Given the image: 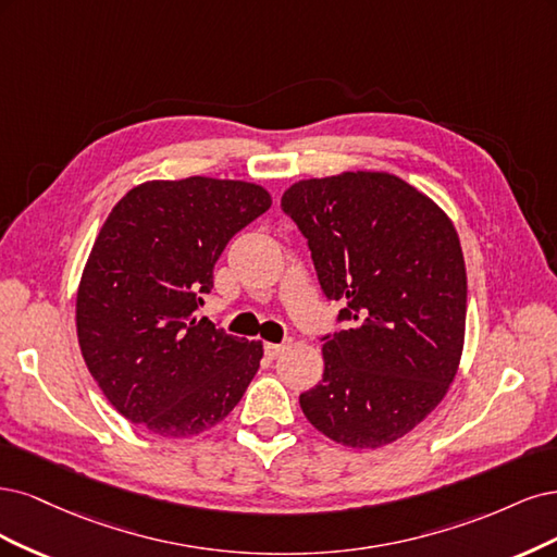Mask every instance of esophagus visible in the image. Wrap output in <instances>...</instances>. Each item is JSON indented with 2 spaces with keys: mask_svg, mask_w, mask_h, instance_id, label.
Masks as SVG:
<instances>
[{
  "mask_svg": "<svg viewBox=\"0 0 557 557\" xmlns=\"http://www.w3.org/2000/svg\"><path fill=\"white\" fill-rule=\"evenodd\" d=\"M284 349H286V345H271V343H268L265 345V356L268 358H277V356L284 354Z\"/></svg>",
  "mask_w": 557,
  "mask_h": 557,
  "instance_id": "1",
  "label": "esophagus"
}]
</instances>
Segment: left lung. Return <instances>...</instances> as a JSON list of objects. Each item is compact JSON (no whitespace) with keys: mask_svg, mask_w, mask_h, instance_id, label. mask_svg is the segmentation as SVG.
Instances as JSON below:
<instances>
[{"mask_svg":"<svg viewBox=\"0 0 557 557\" xmlns=\"http://www.w3.org/2000/svg\"><path fill=\"white\" fill-rule=\"evenodd\" d=\"M282 210L308 240L321 292L347 300L324 335V376L300 393L337 444L376 448L417 428L454 382L468 312L458 233L444 210L391 173L292 185Z\"/></svg>","mask_w":557,"mask_h":557,"instance_id":"obj_1","label":"left lung"}]
</instances>
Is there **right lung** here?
Instances as JSON below:
<instances>
[{"label": "right lung", "mask_w": 557, "mask_h": 557, "mask_svg": "<svg viewBox=\"0 0 557 557\" xmlns=\"http://www.w3.org/2000/svg\"><path fill=\"white\" fill-rule=\"evenodd\" d=\"M271 203L259 185L194 175L143 183L111 210L81 277L76 329L87 370L124 419L191 437L240 403L263 345L196 312L228 240Z\"/></svg>", "instance_id": "right-lung-1"}]
</instances>
